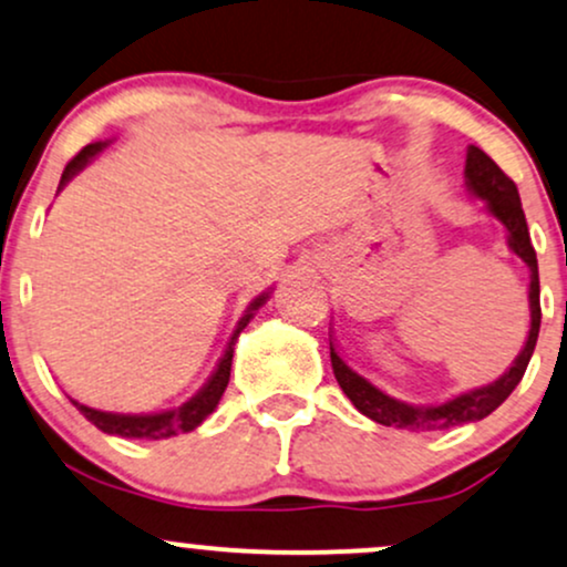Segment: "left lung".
<instances>
[{
  "mask_svg": "<svg viewBox=\"0 0 567 567\" xmlns=\"http://www.w3.org/2000/svg\"><path fill=\"white\" fill-rule=\"evenodd\" d=\"M466 186L474 197L487 202V210L496 216L501 224L509 231V247L514 256H519L525 266L530 269V333L525 341L523 351L514 360V365L501 375L498 381L487 383V386L474 389V392L458 394L453 400L442 402V405L432 408H415L408 402L394 400V396L383 394L381 389H375L368 379H362L360 373H354L347 362L338 357V351L330 343V362H333V373L338 386L343 389V394L349 396L351 405L360 410L362 415L373 419L375 424L383 426H396V429H410V432H434V429H453L461 424H472V421L485 419L496 410L501 402L514 392L519 381H523L525 370L533 357L538 341V328H542V301H538V261L536 250H533L528 220H525L523 202H519V192L514 186V181L506 175L501 167L493 162L483 148L470 146L466 152Z\"/></svg>",
  "mask_w": 567,
  "mask_h": 567,
  "instance_id": "obj_1",
  "label": "left lung"
}]
</instances>
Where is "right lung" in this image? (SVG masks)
<instances>
[{"label": "right lung", "mask_w": 567, "mask_h": 567, "mask_svg": "<svg viewBox=\"0 0 567 567\" xmlns=\"http://www.w3.org/2000/svg\"><path fill=\"white\" fill-rule=\"evenodd\" d=\"M106 146V143H90V146H84L80 154H76L74 159L69 162L66 167H63V175H61V186L63 188L69 184L71 178H74L76 173L82 171L84 165H87L90 159L95 157L101 148ZM266 292L264 296H258L256 301L247 306L245 317L237 322V330H234L229 347H226L224 357H220L216 373L210 375V381L205 383V386L199 389L197 394L192 396V400L184 402L181 408L175 410H165V413H146V415H125V413H106V410H95V408H87L82 405V402L71 400L74 402V408L80 410L84 419L90 421V424H95L101 432L106 434H116V437H127V440H167V437H175V434L181 432H192V429H197L202 421L207 419V415L213 413L218 405V400L224 396L226 386H229V375H231V357H234V343H237V338L243 330L247 328V322L252 320V315L258 311V306L266 301Z\"/></svg>", "instance_id": "right-lung-1"}]
</instances>
